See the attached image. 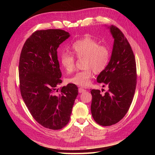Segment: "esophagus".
Segmentation results:
<instances>
[{
  "instance_id": "1",
  "label": "esophagus",
  "mask_w": 155,
  "mask_h": 155,
  "mask_svg": "<svg viewBox=\"0 0 155 155\" xmlns=\"http://www.w3.org/2000/svg\"><path fill=\"white\" fill-rule=\"evenodd\" d=\"M86 91V90L84 89V88H78V92H79V93H83V92Z\"/></svg>"
}]
</instances>
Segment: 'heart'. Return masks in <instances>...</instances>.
<instances>
[{"instance_id":"obj_1","label":"heart","mask_w":155,"mask_h":155,"mask_svg":"<svg viewBox=\"0 0 155 155\" xmlns=\"http://www.w3.org/2000/svg\"><path fill=\"white\" fill-rule=\"evenodd\" d=\"M70 54L63 52L59 57L60 63L67 72H71L75 67V59L83 58L84 70L77 72L68 82L77 86L86 87L93 77V71L96 74L104 71L109 64L110 52L107 46L90 37H85L74 42L69 50Z\"/></svg>"}]
</instances>
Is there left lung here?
<instances>
[{
    "instance_id": "8db88e82",
    "label": "left lung",
    "mask_w": 155,
    "mask_h": 155,
    "mask_svg": "<svg viewBox=\"0 0 155 155\" xmlns=\"http://www.w3.org/2000/svg\"><path fill=\"white\" fill-rule=\"evenodd\" d=\"M114 45L108 67L97 77L108 90L104 94L92 89L91 113L102 126H111L119 122L129 109L137 85L136 61L127 38L119 28L109 27Z\"/></svg>"
}]
</instances>
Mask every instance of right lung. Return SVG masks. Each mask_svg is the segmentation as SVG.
Returning a JSON list of instances; mask_svg holds the SVG:
<instances>
[{"mask_svg": "<svg viewBox=\"0 0 155 155\" xmlns=\"http://www.w3.org/2000/svg\"><path fill=\"white\" fill-rule=\"evenodd\" d=\"M70 35L61 29L33 32L25 42L20 56V91L26 106L35 120L52 130L64 127L70 120L78 95V87L72 83L62 87L57 48Z\"/></svg>", "mask_w": 155, "mask_h": 155, "instance_id": "obj_1", "label": "right lung"}]
</instances>
